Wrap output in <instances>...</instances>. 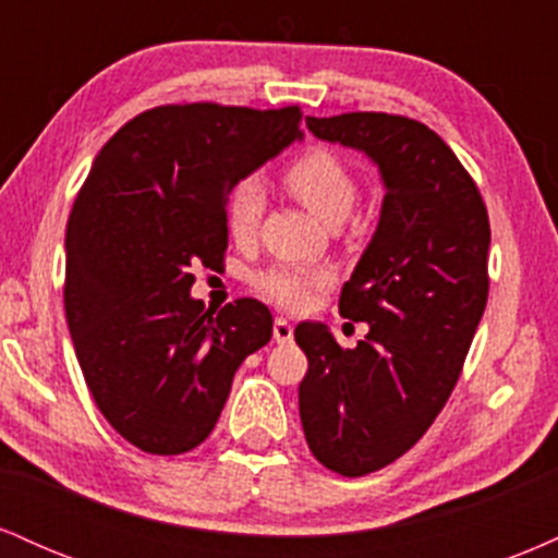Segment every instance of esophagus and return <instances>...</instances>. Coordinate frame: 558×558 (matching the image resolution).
<instances>
[{"mask_svg": "<svg viewBox=\"0 0 558 558\" xmlns=\"http://www.w3.org/2000/svg\"><path fill=\"white\" fill-rule=\"evenodd\" d=\"M275 343H291L293 341V325L286 317H278L272 325Z\"/></svg>", "mask_w": 558, "mask_h": 558, "instance_id": "34e87169", "label": "esophagus"}]
</instances>
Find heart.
Listing matches in <instances>:
<instances>
[{"instance_id": "heart-1", "label": "heart", "mask_w": 558, "mask_h": 558, "mask_svg": "<svg viewBox=\"0 0 558 558\" xmlns=\"http://www.w3.org/2000/svg\"><path fill=\"white\" fill-rule=\"evenodd\" d=\"M286 185L291 194L328 226H338L354 209L360 185L354 172L330 151H310L286 170ZM262 213H265V189L257 178H246L228 198L226 222L230 239L248 243L257 235ZM328 265H272L254 275V288L272 304L283 310H301L319 291L332 283Z\"/></svg>"}]
</instances>
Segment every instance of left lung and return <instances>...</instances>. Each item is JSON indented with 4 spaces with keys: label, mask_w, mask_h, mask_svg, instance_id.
Wrapping results in <instances>:
<instances>
[{
    "label": "left lung",
    "mask_w": 558,
    "mask_h": 558,
    "mask_svg": "<svg viewBox=\"0 0 558 558\" xmlns=\"http://www.w3.org/2000/svg\"><path fill=\"white\" fill-rule=\"evenodd\" d=\"M319 141L362 151L380 172L377 228L338 310L369 332L341 349L301 323L306 444L328 470L362 477L407 453L457 386L488 301L490 226L483 196L438 133L386 112L306 118Z\"/></svg>",
    "instance_id": "obj_1"
}]
</instances>
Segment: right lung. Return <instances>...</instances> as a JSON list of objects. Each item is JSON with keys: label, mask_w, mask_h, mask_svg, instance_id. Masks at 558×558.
Listing matches in <instances>:
<instances>
[{"label": "right lung", "mask_w": 558, "mask_h": 558, "mask_svg": "<svg viewBox=\"0 0 558 558\" xmlns=\"http://www.w3.org/2000/svg\"><path fill=\"white\" fill-rule=\"evenodd\" d=\"M299 123V107H155L94 159L68 220L65 315L96 407L141 451L202 444L272 338L262 301L204 310L191 286L226 254L230 191L304 138Z\"/></svg>", "instance_id": "obj_1"}]
</instances>
